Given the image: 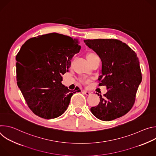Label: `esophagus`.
<instances>
[{
  "instance_id": "obj_1",
  "label": "esophagus",
  "mask_w": 156,
  "mask_h": 156,
  "mask_svg": "<svg viewBox=\"0 0 156 156\" xmlns=\"http://www.w3.org/2000/svg\"><path fill=\"white\" fill-rule=\"evenodd\" d=\"M83 92L86 96H89V95H90V94H91L90 92H89V91H86V90H83Z\"/></svg>"
}]
</instances>
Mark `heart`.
<instances>
[{
  "instance_id": "obj_1",
  "label": "heart",
  "mask_w": 156,
  "mask_h": 156,
  "mask_svg": "<svg viewBox=\"0 0 156 156\" xmlns=\"http://www.w3.org/2000/svg\"><path fill=\"white\" fill-rule=\"evenodd\" d=\"M96 57H98V56L95 54L94 53H89L87 55V60L91 62L93 60H94L95 58ZM82 82H85V81L84 80H81Z\"/></svg>"
}]
</instances>
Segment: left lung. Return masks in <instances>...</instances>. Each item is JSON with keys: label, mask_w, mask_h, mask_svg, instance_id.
<instances>
[{"label": "left lung", "mask_w": 156, "mask_h": 156, "mask_svg": "<svg viewBox=\"0 0 156 156\" xmlns=\"http://www.w3.org/2000/svg\"><path fill=\"white\" fill-rule=\"evenodd\" d=\"M102 61L99 86H105L107 92L100 98L92 114L103 121L119 118L132 108L142 80L140 61L136 54L127 44L115 39L84 40Z\"/></svg>", "instance_id": "8db88e82"}]
</instances>
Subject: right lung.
<instances>
[{
  "instance_id": "1",
  "label": "right lung",
  "mask_w": 156,
  "mask_h": 156,
  "mask_svg": "<svg viewBox=\"0 0 156 156\" xmlns=\"http://www.w3.org/2000/svg\"><path fill=\"white\" fill-rule=\"evenodd\" d=\"M48 34L51 42L41 48L33 46L39 38L36 37L22 46L16 57V81L32 112L51 119L62 115L73 93L81 91L77 86L72 91L62 83V75L69 71L70 60L81 46L78 39L56 33Z\"/></svg>"
}]
</instances>
